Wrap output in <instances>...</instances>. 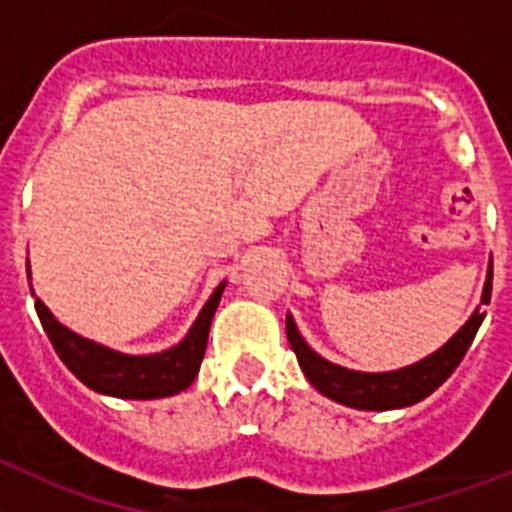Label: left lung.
<instances>
[{
	"mask_svg": "<svg viewBox=\"0 0 512 512\" xmlns=\"http://www.w3.org/2000/svg\"><path fill=\"white\" fill-rule=\"evenodd\" d=\"M490 295L492 264L487 269V282L485 289H482V305H490ZM482 320H485V312L477 307L472 312V318L456 330V336H451L431 356H425V359L415 361V364L405 366V369H397V372L377 374L354 372V369L325 361L323 356L315 354L307 346L292 315H287V338L292 351L297 354V361H300L307 382L318 392H323L325 397L356 410H395L425 400L454 374V369L461 364L464 354L472 346Z\"/></svg>",
	"mask_w": 512,
	"mask_h": 512,
	"instance_id": "1",
	"label": "left lung"
}]
</instances>
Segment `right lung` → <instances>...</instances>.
I'll use <instances>...</instances> for the list:
<instances>
[{
  "mask_svg": "<svg viewBox=\"0 0 512 512\" xmlns=\"http://www.w3.org/2000/svg\"><path fill=\"white\" fill-rule=\"evenodd\" d=\"M27 277H30V269H27ZM223 289L225 282L217 284L184 341L176 343L174 348H166L161 354L148 356L120 354L102 343L81 338L79 333L58 323L53 312L38 297H35V312L56 348L58 359L69 366V372L79 382L87 384L89 390L99 392V395L122 397V400H156V397H169L187 390L194 382L200 372L202 356H205L212 315L220 305Z\"/></svg>",
  "mask_w": 512,
  "mask_h": 512,
  "instance_id": "1",
  "label": "right lung"
}]
</instances>
